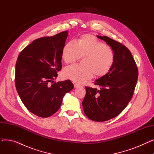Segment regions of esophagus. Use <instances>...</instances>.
Instances as JSON below:
<instances>
[{"instance_id":"obj_1","label":"esophagus","mask_w":154,"mask_h":154,"mask_svg":"<svg viewBox=\"0 0 154 154\" xmlns=\"http://www.w3.org/2000/svg\"><path fill=\"white\" fill-rule=\"evenodd\" d=\"M80 87V85H78V84H74V88H79V87Z\"/></svg>"}]
</instances>
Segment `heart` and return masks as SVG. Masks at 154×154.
<instances>
[{"label":"heart","instance_id":"1","mask_svg":"<svg viewBox=\"0 0 154 154\" xmlns=\"http://www.w3.org/2000/svg\"><path fill=\"white\" fill-rule=\"evenodd\" d=\"M84 57V66L72 65L63 70L65 79L77 84H84L92 78L103 77L112 70L115 62V54L112 48L91 34L80 36L77 44L73 41L65 44L62 51V58L66 63L75 62Z\"/></svg>","mask_w":154,"mask_h":154}]
</instances>
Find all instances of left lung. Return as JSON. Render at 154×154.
I'll return each mask as SVG.
<instances>
[{
  "mask_svg": "<svg viewBox=\"0 0 154 154\" xmlns=\"http://www.w3.org/2000/svg\"><path fill=\"white\" fill-rule=\"evenodd\" d=\"M112 48L115 62L108 74L95 80L100 90L85 87L82 106L86 116L95 122H104L119 116L134 95L138 68L132 55L123 44L107 36L97 35Z\"/></svg>",
  "mask_w": 154,
  "mask_h": 154,
  "instance_id": "left-lung-1",
  "label": "left lung"
}]
</instances>
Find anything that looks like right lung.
Returning a JSON list of instances; mask_svg holds the SVG:
<instances>
[{
  "label": "right lung",
  "instance_id": "right-lung-1",
  "mask_svg": "<svg viewBox=\"0 0 154 154\" xmlns=\"http://www.w3.org/2000/svg\"><path fill=\"white\" fill-rule=\"evenodd\" d=\"M67 35L68 31H63L35 39L18 56L16 89L24 106L38 117H48L55 114L64 95L74 88L70 80L53 81L62 69V51Z\"/></svg>",
  "mask_w": 154,
  "mask_h": 154
}]
</instances>
